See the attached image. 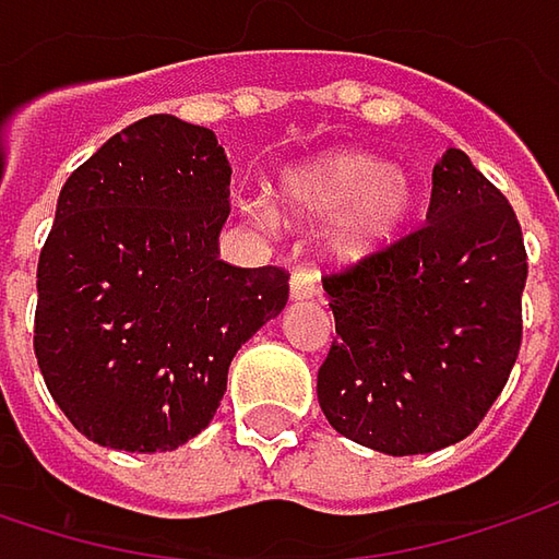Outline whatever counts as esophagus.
Segmentation results:
<instances>
[{"label":"esophagus","mask_w":559,"mask_h":559,"mask_svg":"<svg viewBox=\"0 0 559 559\" xmlns=\"http://www.w3.org/2000/svg\"><path fill=\"white\" fill-rule=\"evenodd\" d=\"M290 297L294 300L319 297V278L312 275L310 269H294V275H290Z\"/></svg>","instance_id":"esophagus-1"}]
</instances>
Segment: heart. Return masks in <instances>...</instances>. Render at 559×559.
Instances as JSON below:
<instances>
[{
    "instance_id": "1",
    "label": "heart",
    "mask_w": 559,
    "mask_h": 559,
    "mask_svg": "<svg viewBox=\"0 0 559 559\" xmlns=\"http://www.w3.org/2000/svg\"><path fill=\"white\" fill-rule=\"evenodd\" d=\"M281 212L294 221H325L335 259H364L389 247L414 209V182L382 157L364 151L322 154L287 170L278 182ZM255 221L272 224V212L249 205Z\"/></svg>"
}]
</instances>
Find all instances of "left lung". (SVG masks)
<instances>
[{
  "label": "left lung",
  "instance_id": "8db88e82",
  "mask_svg": "<svg viewBox=\"0 0 559 559\" xmlns=\"http://www.w3.org/2000/svg\"><path fill=\"white\" fill-rule=\"evenodd\" d=\"M525 278L507 195L449 148L427 224L322 278L338 332L316 379L329 424L385 455L465 440L519 357Z\"/></svg>",
  "mask_w": 559,
  "mask_h": 559
}]
</instances>
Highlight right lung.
Instances as JSON below:
<instances>
[{"mask_svg":"<svg viewBox=\"0 0 559 559\" xmlns=\"http://www.w3.org/2000/svg\"><path fill=\"white\" fill-rule=\"evenodd\" d=\"M230 164L212 129L145 116L66 180L37 262L34 354L87 440L167 452L212 424L287 272L217 259Z\"/></svg>","mask_w":559,"mask_h":559,"instance_id":"1","label":"right lung"}]
</instances>
